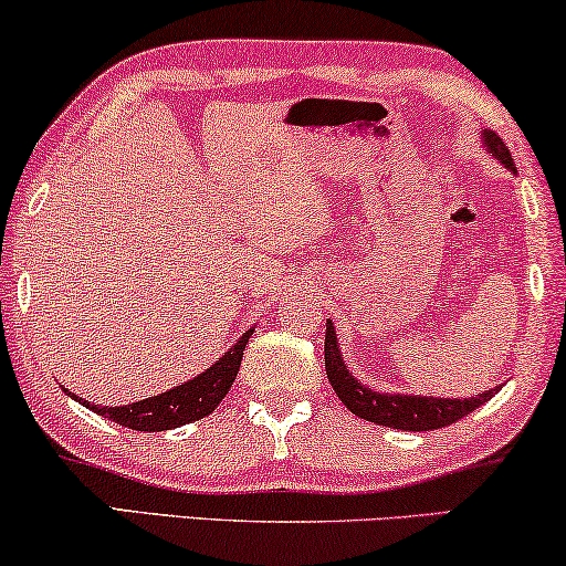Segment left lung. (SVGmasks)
<instances>
[{
	"label": "left lung",
	"instance_id": "8db88e82",
	"mask_svg": "<svg viewBox=\"0 0 566 566\" xmlns=\"http://www.w3.org/2000/svg\"><path fill=\"white\" fill-rule=\"evenodd\" d=\"M483 143L494 153L499 164H504L515 171V160L507 145L502 143V137L494 132H483ZM325 369L327 379L333 385L337 398L343 400L350 413L366 418V421L379 423V427H392L402 431H431L450 427V423L460 421L468 413H473L475 408L483 406L489 398H494L496 390L481 392L475 398H416V395H379L371 392L369 387H364L361 381L354 379L343 364L340 350H337V337L333 322H327L325 333Z\"/></svg>",
	"mask_w": 566,
	"mask_h": 566
}]
</instances>
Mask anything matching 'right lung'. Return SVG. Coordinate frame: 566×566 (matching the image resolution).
<instances>
[{
    "label": "right lung",
    "instance_id": "1",
    "mask_svg": "<svg viewBox=\"0 0 566 566\" xmlns=\"http://www.w3.org/2000/svg\"><path fill=\"white\" fill-rule=\"evenodd\" d=\"M249 335H252V329L241 335L237 346L220 358L218 364H212L208 371H202L200 377H195L192 381H185V385L174 387V390H168L164 395H156V398L137 400L132 402V406H116V408L91 406V402L85 400L83 406L91 408L93 413L108 418V421L119 423V427H127L135 431H166V429L185 427L189 421H197V418H205L208 413H212L218 402L229 395L233 379H237L239 374L241 356H244ZM70 398H75V395L70 392Z\"/></svg>",
    "mask_w": 566,
    "mask_h": 566
}]
</instances>
